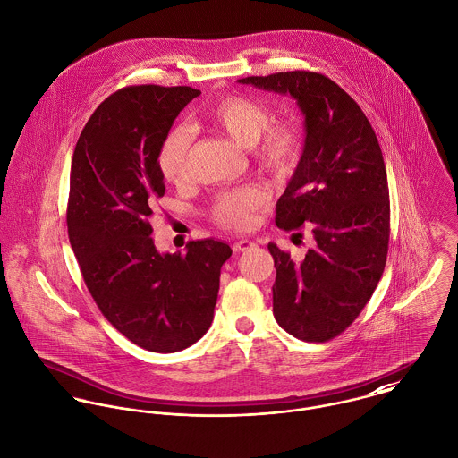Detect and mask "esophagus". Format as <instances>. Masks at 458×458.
Here are the masks:
<instances>
[{
    "label": "esophagus",
    "mask_w": 458,
    "mask_h": 458,
    "mask_svg": "<svg viewBox=\"0 0 458 458\" xmlns=\"http://www.w3.org/2000/svg\"><path fill=\"white\" fill-rule=\"evenodd\" d=\"M252 247H256V243L252 240H247V238L238 240V242L233 243V250L234 252H245V250H250Z\"/></svg>",
    "instance_id": "esophagus-1"
}]
</instances>
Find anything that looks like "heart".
<instances>
[{"instance_id": "b5f03b06", "label": "heart", "mask_w": 458, "mask_h": 458, "mask_svg": "<svg viewBox=\"0 0 458 458\" xmlns=\"http://www.w3.org/2000/svg\"><path fill=\"white\" fill-rule=\"evenodd\" d=\"M204 120L224 131L250 153L264 174L282 180L298 165L303 151V131L294 118L271 120L266 104L245 95H225L204 111ZM194 133L176 125L158 148V169L165 182L180 185L189 176V153ZM269 196L259 185H245L222 192L211 206V218L225 229L243 231L256 224Z\"/></svg>"}]
</instances>
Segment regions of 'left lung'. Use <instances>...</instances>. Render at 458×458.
Returning a JSON list of instances; mask_svg holds the SVG:
<instances>
[{"label": "left lung", "mask_w": 458, "mask_h": 458, "mask_svg": "<svg viewBox=\"0 0 458 458\" xmlns=\"http://www.w3.org/2000/svg\"><path fill=\"white\" fill-rule=\"evenodd\" d=\"M291 95L305 116V146L275 222L284 231L312 225L316 247L294 262L267 245L276 278L273 314L305 342H327L369 303L385 271L390 192L383 151L360 106L318 72H278L238 79Z\"/></svg>", "instance_id": "1"}]
</instances>
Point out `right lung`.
<instances>
[{
  "label": "right lung",
  "mask_w": 458,
  "mask_h": 458,
  "mask_svg": "<svg viewBox=\"0 0 458 458\" xmlns=\"http://www.w3.org/2000/svg\"><path fill=\"white\" fill-rule=\"evenodd\" d=\"M200 95L189 86H131L107 97L72 157L66 225L88 291L106 319L139 347L176 352L213 321L227 243L199 240L187 254H160L151 238L165 194L158 148Z\"/></svg>",
  "instance_id": "add662e5"
}]
</instances>
